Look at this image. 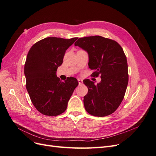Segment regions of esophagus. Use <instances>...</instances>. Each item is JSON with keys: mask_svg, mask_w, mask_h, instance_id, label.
Returning a JSON list of instances; mask_svg holds the SVG:
<instances>
[{"mask_svg": "<svg viewBox=\"0 0 156 156\" xmlns=\"http://www.w3.org/2000/svg\"><path fill=\"white\" fill-rule=\"evenodd\" d=\"M77 81H78V82H79V84H83V80L80 79H78Z\"/></svg>", "mask_w": 156, "mask_h": 156, "instance_id": "esophagus-1", "label": "esophagus"}]
</instances>
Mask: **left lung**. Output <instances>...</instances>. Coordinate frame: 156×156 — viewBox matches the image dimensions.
<instances>
[{
  "mask_svg": "<svg viewBox=\"0 0 156 156\" xmlns=\"http://www.w3.org/2000/svg\"><path fill=\"white\" fill-rule=\"evenodd\" d=\"M87 52L89 68L94 77L101 76V81H83L88 92L84 96L86 111L95 116H105L114 112L125 95L128 83L127 58L122 47L116 41L100 36L79 38L75 43Z\"/></svg>",
  "mask_w": 156,
  "mask_h": 156,
  "instance_id": "8db88e82",
  "label": "left lung"
}]
</instances>
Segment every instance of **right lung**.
<instances>
[{"label": "right lung", "mask_w": 156, "mask_h": 156, "mask_svg": "<svg viewBox=\"0 0 156 156\" xmlns=\"http://www.w3.org/2000/svg\"><path fill=\"white\" fill-rule=\"evenodd\" d=\"M77 39L45 37L29 51L24 69L26 88L33 105L41 114L55 116L63 113L79 84L75 77L62 82L56 76L66 51Z\"/></svg>", "instance_id": "right-lung-1"}]
</instances>
